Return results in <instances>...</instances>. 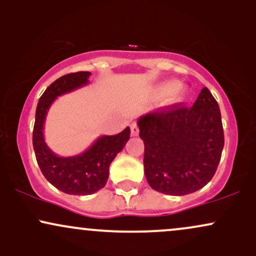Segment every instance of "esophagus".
<instances>
[{
    "mask_svg": "<svg viewBox=\"0 0 256 256\" xmlns=\"http://www.w3.org/2000/svg\"><path fill=\"white\" fill-rule=\"evenodd\" d=\"M138 132H140V130H138V126L136 122H132L131 124V136H138Z\"/></svg>",
    "mask_w": 256,
    "mask_h": 256,
    "instance_id": "obj_1",
    "label": "esophagus"
}]
</instances>
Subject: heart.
I'll return each instance as SVG.
<instances>
[{
	"instance_id": "heart-1",
	"label": "heart",
	"mask_w": 256,
	"mask_h": 256,
	"mask_svg": "<svg viewBox=\"0 0 256 256\" xmlns=\"http://www.w3.org/2000/svg\"><path fill=\"white\" fill-rule=\"evenodd\" d=\"M158 94L161 98H168V96H171V101L179 102L185 98L186 90L183 86H180L179 82L168 80L162 83L158 88Z\"/></svg>"
}]
</instances>
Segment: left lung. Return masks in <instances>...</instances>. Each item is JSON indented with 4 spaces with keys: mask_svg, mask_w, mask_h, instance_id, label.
Listing matches in <instances>:
<instances>
[{
    "mask_svg": "<svg viewBox=\"0 0 256 256\" xmlns=\"http://www.w3.org/2000/svg\"><path fill=\"white\" fill-rule=\"evenodd\" d=\"M144 173L158 192L183 196L213 178L224 148L218 102L204 88L192 108L173 104L140 116Z\"/></svg>",
    "mask_w": 256,
    "mask_h": 256,
    "instance_id": "left-lung-1",
    "label": "left lung"
}]
</instances>
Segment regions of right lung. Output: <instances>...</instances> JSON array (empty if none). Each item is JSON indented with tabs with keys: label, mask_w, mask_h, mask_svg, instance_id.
Instances as JSON below:
<instances>
[{
	"label": "right lung",
	"mask_w": 256,
	"mask_h": 256,
	"mask_svg": "<svg viewBox=\"0 0 256 256\" xmlns=\"http://www.w3.org/2000/svg\"><path fill=\"white\" fill-rule=\"evenodd\" d=\"M90 72L62 76L52 83L38 101L34 119V143L38 166L46 180L68 195H91L107 183L110 165L130 140V128L114 136H100L90 148L74 156H58L44 140V122L52 102L58 96L89 84Z\"/></svg>",
	"instance_id": "add662e5"
}]
</instances>
